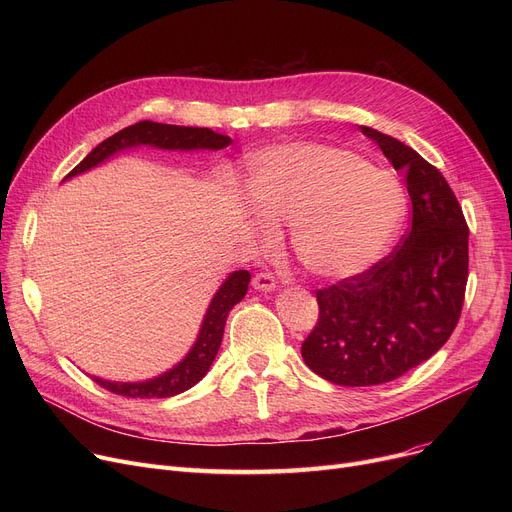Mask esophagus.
Masks as SVG:
<instances>
[{
	"label": "esophagus",
	"mask_w": 512,
	"mask_h": 512,
	"mask_svg": "<svg viewBox=\"0 0 512 512\" xmlns=\"http://www.w3.org/2000/svg\"><path fill=\"white\" fill-rule=\"evenodd\" d=\"M253 288L255 290H261V292H272L276 288V278L270 274V272H261V274H255L253 278Z\"/></svg>",
	"instance_id": "1"
}]
</instances>
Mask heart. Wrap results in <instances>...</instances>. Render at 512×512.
I'll use <instances>...</instances> for the list:
<instances>
[{
  "label": "heart",
  "instance_id": "b5f03b06",
  "mask_svg": "<svg viewBox=\"0 0 512 512\" xmlns=\"http://www.w3.org/2000/svg\"><path fill=\"white\" fill-rule=\"evenodd\" d=\"M247 197L267 224L292 226V251L321 280H348L378 263L407 213L405 188L353 151L286 143L255 153ZM257 242L270 230L257 228Z\"/></svg>",
  "mask_w": 512,
  "mask_h": 512
}]
</instances>
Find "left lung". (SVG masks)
Returning <instances> with one entry per match:
<instances>
[{
    "label": "left lung",
    "instance_id": "8db88e82",
    "mask_svg": "<svg viewBox=\"0 0 512 512\" xmlns=\"http://www.w3.org/2000/svg\"><path fill=\"white\" fill-rule=\"evenodd\" d=\"M405 170L409 234L367 272L317 290L319 319L301 346L338 386H378L436 355L454 332L469 278V228L446 178L409 145L361 126Z\"/></svg>",
    "mask_w": 512,
    "mask_h": 512
}]
</instances>
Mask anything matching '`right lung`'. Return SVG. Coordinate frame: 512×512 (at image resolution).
<instances>
[{"label":"right lung","mask_w":512,"mask_h":512,"mask_svg":"<svg viewBox=\"0 0 512 512\" xmlns=\"http://www.w3.org/2000/svg\"><path fill=\"white\" fill-rule=\"evenodd\" d=\"M230 143H232L230 137H224L220 132H213L211 128L174 126V124H159V122L143 120L128 128H122L120 132L114 134V137L99 143L66 178L83 174L99 166L101 161L110 159L114 153L124 151L128 147L149 145V147L168 149V151H176V149L178 151H197V149L218 151L228 147ZM249 282H251V274L247 270L232 272L226 278V282L220 286L218 292H215V297L209 303L197 342L193 344L191 351H188V355L170 371L161 373L157 378L147 382H110L101 378H93V380L101 388L120 396H128V398H168L193 388L203 380V375L209 371L215 355H218L222 336H224L226 317L236 303L245 299Z\"/></svg>","instance_id":"obj_1"}]
</instances>
